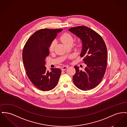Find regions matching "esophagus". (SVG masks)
<instances>
[{
	"label": "esophagus",
	"instance_id": "obj_1",
	"mask_svg": "<svg viewBox=\"0 0 127 127\" xmlns=\"http://www.w3.org/2000/svg\"><path fill=\"white\" fill-rule=\"evenodd\" d=\"M68 67V66H63L61 68V70H66L67 68Z\"/></svg>",
	"mask_w": 127,
	"mask_h": 127
}]
</instances>
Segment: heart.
<instances>
[{
	"instance_id": "heart-1",
	"label": "heart",
	"mask_w": 127,
	"mask_h": 127,
	"mask_svg": "<svg viewBox=\"0 0 127 127\" xmlns=\"http://www.w3.org/2000/svg\"><path fill=\"white\" fill-rule=\"evenodd\" d=\"M60 38V40L66 45L70 43L73 44L74 41V38L73 37V36L67 32L63 33L61 35ZM56 44V40H54L51 43L49 46V50L50 51H53L54 50Z\"/></svg>"
}]
</instances>
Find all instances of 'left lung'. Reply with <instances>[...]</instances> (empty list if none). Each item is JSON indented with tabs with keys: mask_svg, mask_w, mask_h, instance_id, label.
Returning a JSON list of instances; mask_svg holds the SVG:
<instances>
[{
	"mask_svg": "<svg viewBox=\"0 0 127 127\" xmlns=\"http://www.w3.org/2000/svg\"><path fill=\"white\" fill-rule=\"evenodd\" d=\"M68 30L82 40L80 56L86 65L84 71L75 66L73 82L79 89H93L101 82L106 70L107 52L104 41L96 32L86 26H77Z\"/></svg>",
	"mask_w": 127,
	"mask_h": 127,
	"instance_id": "1",
	"label": "left lung"
}]
</instances>
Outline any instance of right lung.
Masks as SVG:
<instances>
[{
    "label": "right lung",
    "mask_w": 127,
    "mask_h": 127,
    "mask_svg": "<svg viewBox=\"0 0 127 127\" xmlns=\"http://www.w3.org/2000/svg\"><path fill=\"white\" fill-rule=\"evenodd\" d=\"M62 29H43L32 34L24 46L23 60L26 74L30 81L38 89L48 91L58 83L61 70L51 68L47 70L45 59L49 55V47Z\"/></svg>",
    "instance_id": "1"
}]
</instances>
